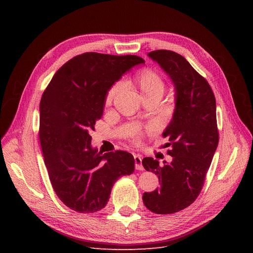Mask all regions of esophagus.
Listing matches in <instances>:
<instances>
[{"label": "esophagus", "mask_w": 253, "mask_h": 253, "mask_svg": "<svg viewBox=\"0 0 253 253\" xmlns=\"http://www.w3.org/2000/svg\"><path fill=\"white\" fill-rule=\"evenodd\" d=\"M142 159L140 156H134V162H135V169L136 170H143V166L141 164Z\"/></svg>", "instance_id": "obj_1"}]
</instances>
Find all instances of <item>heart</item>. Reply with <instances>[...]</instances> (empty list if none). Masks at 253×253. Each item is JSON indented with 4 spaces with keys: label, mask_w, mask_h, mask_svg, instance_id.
Returning <instances> with one entry per match:
<instances>
[{
    "label": "heart",
    "mask_w": 253,
    "mask_h": 253,
    "mask_svg": "<svg viewBox=\"0 0 253 253\" xmlns=\"http://www.w3.org/2000/svg\"><path fill=\"white\" fill-rule=\"evenodd\" d=\"M136 83L141 91L143 97L152 96V95H160L162 96L165 90V82L163 78L159 75L156 71L151 69L142 70L136 77ZM123 82L116 83L106 93L105 103L110 104L123 90Z\"/></svg>",
    "instance_id": "b5f03b06"
}]
</instances>
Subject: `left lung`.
<instances>
[{"mask_svg": "<svg viewBox=\"0 0 253 253\" xmlns=\"http://www.w3.org/2000/svg\"><path fill=\"white\" fill-rule=\"evenodd\" d=\"M148 55L174 84L175 110L163 132L172 162L161 166L151 157L143 159L144 169L158 175L160 188L144 193L142 200L154 213L170 214L190 206L203 188L218 144L216 102L205 78L178 53L156 50Z\"/></svg>", "mask_w": 253, "mask_h": 253, "instance_id": "8db88e82", "label": "left lung"}]
</instances>
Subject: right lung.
<instances>
[{
    "mask_svg": "<svg viewBox=\"0 0 253 253\" xmlns=\"http://www.w3.org/2000/svg\"><path fill=\"white\" fill-rule=\"evenodd\" d=\"M143 62L136 55L86 52L65 62L43 93L39 137L44 161L53 190L72 210H101L116 180L134 171L130 153L102 154L91 147L89 133L102 117L110 88Z\"/></svg>",
    "mask_w": 253,
    "mask_h": 253,
    "instance_id": "1",
    "label": "right lung"
}]
</instances>
